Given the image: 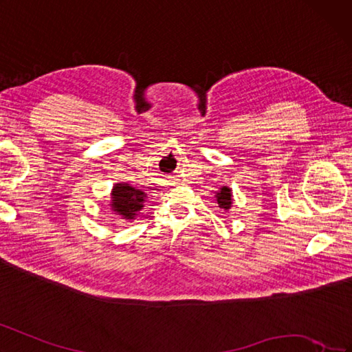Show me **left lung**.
Instances as JSON below:
<instances>
[{
	"instance_id": "1",
	"label": "left lung",
	"mask_w": 352,
	"mask_h": 352,
	"mask_svg": "<svg viewBox=\"0 0 352 352\" xmlns=\"http://www.w3.org/2000/svg\"><path fill=\"white\" fill-rule=\"evenodd\" d=\"M216 199H217V204H219L221 208H225V210H228V208H230L231 204H232V203H231V201H232V198H231V189L223 186V188L221 189V192L216 194Z\"/></svg>"
}]
</instances>
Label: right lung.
I'll list each match as a JSON object with an SVG mask.
<instances>
[{"mask_svg": "<svg viewBox=\"0 0 352 352\" xmlns=\"http://www.w3.org/2000/svg\"><path fill=\"white\" fill-rule=\"evenodd\" d=\"M145 194L139 189L129 186L127 184H117L113 186L112 204L113 212L126 219H133L136 212L144 207Z\"/></svg>", "mask_w": 352, "mask_h": 352, "instance_id": "obj_1", "label": "right lung"}]
</instances>
